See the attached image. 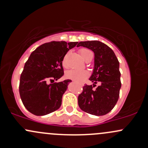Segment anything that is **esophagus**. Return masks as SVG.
I'll return each mask as SVG.
<instances>
[{
	"mask_svg": "<svg viewBox=\"0 0 148 148\" xmlns=\"http://www.w3.org/2000/svg\"><path fill=\"white\" fill-rule=\"evenodd\" d=\"M82 86H83V84H82Z\"/></svg>",
	"mask_w": 148,
	"mask_h": 148,
	"instance_id": "esophagus-1",
	"label": "esophagus"
}]
</instances>
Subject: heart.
<instances>
[{"label":"heart","mask_w":148,"mask_h":148,"mask_svg":"<svg viewBox=\"0 0 148 148\" xmlns=\"http://www.w3.org/2000/svg\"><path fill=\"white\" fill-rule=\"evenodd\" d=\"M81 56L84 60H86L88 58L91 54H92L91 51L86 48H82L79 50ZM62 65L63 66L66 67V57L63 59L62 61ZM88 75V71L86 69H71L69 70L66 72V77L68 79H72V80L77 81V82H82L84 79Z\"/></svg>","instance_id":"obj_1"}]
</instances>
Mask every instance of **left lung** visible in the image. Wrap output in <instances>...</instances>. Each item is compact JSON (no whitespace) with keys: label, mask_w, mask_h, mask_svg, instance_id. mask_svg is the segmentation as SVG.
Segmentation results:
<instances>
[{"label":"left lung","mask_w":148,"mask_h":148,"mask_svg":"<svg viewBox=\"0 0 148 148\" xmlns=\"http://www.w3.org/2000/svg\"><path fill=\"white\" fill-rule=\"evenodd\" d=\"M84 47L94 53V66L89 80L93 85H84L78 97L82 111L94 116H103L114 108L119 98L121 87L119 62L114 52L97 40L80 42L77 47ZM99 82L100 84L94 89Z\"/></svg>","instance_id":"left-lung-1"}]
</instances>
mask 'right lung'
Masks as SVG:
<instances>
[{
    "mask_svg": "<svg viewBox=\"0 0 148 148\" xmlns=\"http://www.w3.org/2000/svg\"><path fill=\"white\" fill-rule=\"evenodd\" d=\"M77 43L52 41L42 45L31 53L25 64L19 86L23 105L31 113L45 116L61 106L62 96L71 80L54 84L48 82L58 80L64 75V57Z\"/></svg>",
    "mask_w": 148,
    "mask_h": 148,
    "instance_id": "1",
    "label": "right lung"
}]
</instances>
